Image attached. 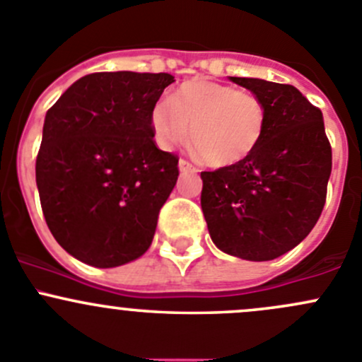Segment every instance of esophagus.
<instances>
[{
  "instance_id": "34e87169",
  "label": "esophagus",
  "mask_w": 362,
  "mask_h": 362,
  "mask_svg": "<svg viewBox=\"0 0 362 362\" xmlns=\"http://www.w3.org/2000/svg\"><path fill=\"white\" fill-rule=\"evenodd\" d=\"M178 170H180L182 175H194V173H198V168H196L194 164H191V163H189V160H185V159L178 160Z\"/></svg>"
}]
</instances>
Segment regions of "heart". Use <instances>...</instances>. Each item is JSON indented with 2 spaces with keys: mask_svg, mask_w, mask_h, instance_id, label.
<instances>
[{
  "mask_svg": "<svg viewBox=\"0 0 362 362\" xmlns=\"http://www.w3.org/2000/svg\"><path fill=\"white\" fill-rule=\"evenodd\" d=\"M156 140L171 148L187 138L210 166L243 163L264 134L266 112L257 96L211 80H191L159 101L151 113Z\"/></svg>",
  "mask_w": 362,
  "mask_h": 362,
  "instance_id": "1",
  "label": "heart"
}]
</instances>
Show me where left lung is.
Wrapping results in <instances>:
<instances>
[{
	"label": "left lung",
	"mask_w": 362,
	"mask_h": 362,
	"mask_svg": "<svg viewBox=\"0 0 362 362\" xmlns=\"http://www.w3.org/2000/svg\"><path fill=\"white\" fill-rule=\"evenodd\" d=\"M259 98L266 126L243 163L203 171L202 208L217 249L272 261L312 231L326 203L331 145L322 112L294 86L229 76Z\"/></svg>",
	"instance_id": "obj_1"
}]
</instances>
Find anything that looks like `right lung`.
<instances>
[{
  "mask_svg": "<svg viewBox=\"0 0 362 362\" xmlns=\"http://www.w3.org/2000/svg\"><path fill=\"white\" fill-rule=\"evenodd\" d=\"M175 76L103 71L82 76L47 112L36 185L47 226L78 261L115 268L151 247L178 158L159 151L152 108Z\"/></svg>",
  "mask_w": 362,
  "mask_h": 362,
  "instance_id": "right-lung-1",
  "label": "right lung"
}]
</instances>
